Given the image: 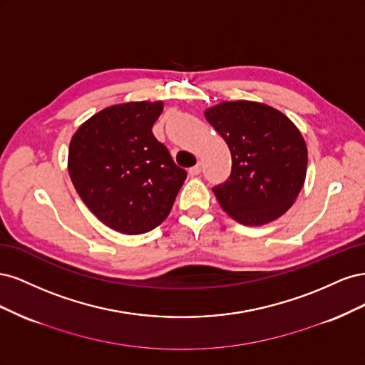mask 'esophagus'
<instances>
[{
    "label": "esophagus",
    "mask_w": 365,
    "mask_h": 365,
    "mask_svg": "<svg viewBox=\"0 0 365 365\" xmlns=\"http://www.w3.org/2000/svg\"><path fill=\"white\" fill-rule=\"evenodd\" d=\"M189 173L192 175V176H196V175H200L201 173V164L197 163L196 165H193V168H190L189 169Z\"/></svg>",
    "instance_id": "1"
}]
</instances>
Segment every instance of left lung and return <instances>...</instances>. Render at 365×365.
I'll return each instance as SVG.
<instances>
[{
	"instance_id": "obj_1",
	"label": "left lung",
	"mask_w": 365,
	"mask_h": 365,
	"mask_svg": "<svg viewBox=\"0 0 365 365\" xmlns=\"http://www.w3.org/2000/svg\"><path fill=\"white\" fill-rule=\"evenodd\" d=\"M231 153V175L215 187L219 205L236 222L267 225L295 202L306 180L307 148L294 121L251 101L220 102L204 111Z\"/></svg>"
}]
</instances>
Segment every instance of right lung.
Instances as JSON below:
<instances>
[{
    "label": "right lung",
    "instance_id": "right-lung-1",
    "mask_svg": "<svg viewBox=\"0 0 365 365\" xmlns=\"http://www.w3.org/2000/svg\"><path fill=\"white\" fill-rule=\"evenodd\" d=\"M164 103L108 106L77 128L68 148V173L90 212L123 235H143L169 216L187 173L152 126Z\"/></svg>",
    "mask_w": 365,
    "mask_h": 365
}]
</instances>
